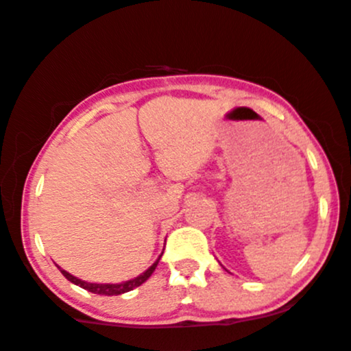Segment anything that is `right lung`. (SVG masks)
<instances>
[{
    "label": "right lung",
    "instance_id": "1",
    "mask_svg": "<svg viewBox=\"0 0 351 351\" xmlns=\"http://www.w3.org/2000/svg\"><path fill=\"white\" fill-rule=\"evenodd\" d=\"M162 256H163V252L160 254L158 259H156L155 263H153L150 267L147 269V271L140 274V276H136V277H134V279H130V280L120 282V284H95V282H86V280H82V279H77V277H74V276H72V274H69L67 271H64V269H60L59 265H58V269H59L60 272H62V276L66 277L67 280H71L72 284L79 285V287L86 289V291H88V292L99 293V295H120V293L134 291L135 287H138V285H142L145 280H148V277H150L152 274H153V271H155V269H156V265H158L160 259H162Z\"/></svg>",
    "mask_w": 351,
    "mask_h": 351
}]
</instances>
